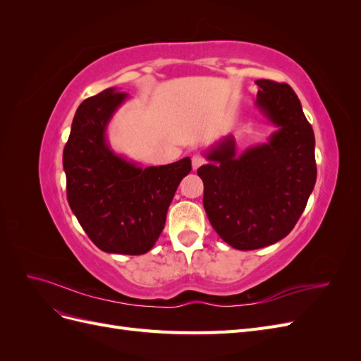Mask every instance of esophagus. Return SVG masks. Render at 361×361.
<instances>
[{
	"instance_id": "esophagus-1",
	"label": "esophagus",
	"mask_w": 361,
	"mask_h": 361,
	"mask_svg": "<svg viewBox=\"0 0 361 361\" xmlns=\"http://www.w3.org/2000/svg\"><path fill=\"white\" fill-rule=\"evenodd\" d=\"M203 162H204L203 157H200V155H192V158H191L192 170H197L199 167H202V166H203Z\"/></svg>"
}]
</instances>
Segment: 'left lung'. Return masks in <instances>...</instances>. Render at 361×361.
Wrapping results in <instances>:
<instances>
[{"label": "left lung", "mask_w": 361, "mask_h": 361, "mask_svg": "<svg viewBox=\"0 0 361 361\" xmlns=\"http://www.w3.org/2000/svg\"><path fill=\"white\" fill-rule=\"evenodd\" d=\"M256 106L277 128L236 155L233 135L218 141L197 170L203 206L224 243L236 250L276 244L297 224L316 182L314 134L292 87L256 81Z\"/></svg>", "instance_id": "left-lung-1"}]
</instances>
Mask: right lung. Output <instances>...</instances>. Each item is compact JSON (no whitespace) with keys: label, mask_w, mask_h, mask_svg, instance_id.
<instances>
[{"label":"right lung","mask_w":361,"mask_h":361,"mask_svg":"<svg viewBox=\"0 0 361 361\" xmlns=\"http://www.w3.org/2000/svg\"><path fill=\"white\" fill-rule=\"evenodd\" d=\"M128 93L116 87L85 99L63 150L68 202L93 244L105 253L145 255L166 224L169 206L191 159L143 169L117 155L106 128Z\"/></svg>","instance_id":"add662e5"}]
</instances>
